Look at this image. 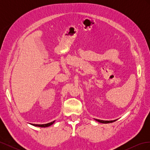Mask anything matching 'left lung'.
I'll return each mask as SVG.
<instances>
[{
	"label": "left lung",
	"mask_w": 150,
	"mask_h": 150,
	"mask_svg": "<svg viewBox=\"0 0 150 150\" xmlns=\"http://www.w3.org/2000/svg\"><path fill=\"white\" fill-rule=\"evenodd\" d=\"M96 121L99 122H101V123H111V122H115L117 120H112V121H103V120H97V119H94Z\"/></svg>",
	"instance_id": "8db88e82"
}]
</instances>
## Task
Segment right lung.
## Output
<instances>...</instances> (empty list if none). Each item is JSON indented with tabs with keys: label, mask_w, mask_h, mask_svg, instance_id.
I'll list each match as a JSON object with an SVG mask.
<instances>
[{
	"label": "right lung",
	"mask_w": 150,
	"mask_h": 150,
	"mask_svg": "<svg viewBox=\"0 0 150 150\" xmlns=\"http://www.w3.org/2000/svg\"><path fill=\"white\" fill-rule=\"evenodd\" d=\"M54 121H52L51 122H49V123H47V124H44V125H35V124H31V125H33V126H35L42 127V128H43V127H44V128H46V127H48V126H50L51 125H52L54 122Z\"/></svg>",
	"instance_id": "add662e5"
}]
</instances>
